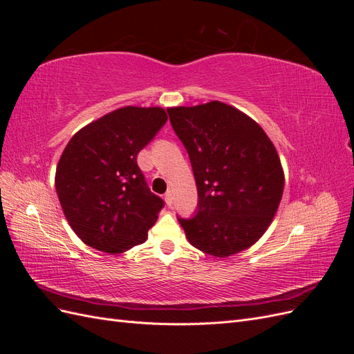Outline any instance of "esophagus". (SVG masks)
Here are the masks:
<instances>
[{"label": "esophagus", "mask_w": 354, "mask_h": 354, "mask_svg": "<svg viewBox=\"0 0 354 354\" xmlns=\"http://www.w3.org/2000/svg\"><path fill=\"white\" fill-rule=\"evenodd\" d=\"M165 202H167L168 207L173 205V194H171V192H167V194H165Z\"/></svg>", "instance_id": "obj_1"}]
</instances>
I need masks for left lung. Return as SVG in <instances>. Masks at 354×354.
<instances>
[{"mask_svg": "<svg viewBox=\"0 0 354 354\" xmlns=\"http://www.w3.org/2000/svg\"><path fill=\"white\" fill-rule=\"evenodd\" d=\"M198 187L196 216L178 218L186 238L217 259L248 250L273 221L283 194L279 155L242 111L212 100L168 108Z\"/></svg>", "mask_w": 354, "mask_h": 354, "instance_id": "8db88e82", "label": "left lung"}]
</instances>
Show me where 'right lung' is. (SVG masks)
Returning <instances> with one entry per match:
<instances>
[{"instance_id":"right-lung-1","label":"right lung","mask_w":354,"mask_h":354,"mask_svg":"<svg viewBox=\"0 0 354 354\" xmlns=\"http://www.w3.org/2000/svg\"><path fill=\"white\" fill-rule=\"evenodd\" d=\"M168 120L162 108L124 106L82 127L56 168V190L75 234L121 254L147 239L164 201L147 189L137 155Z\"/></svg>"}]
</instances>
